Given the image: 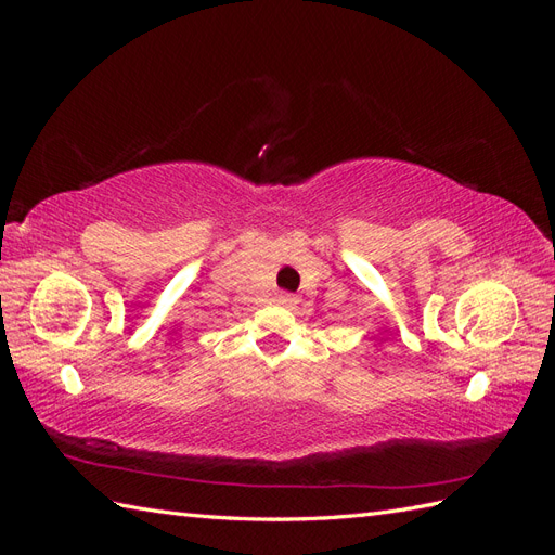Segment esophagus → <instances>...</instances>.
I'll list each match as a JSON object with an SVG mask.
<instances>
[{"label": "esophagus", "instance_id": "obj_1", "mask_svg": "<svg viewBox=\"0 0 555 555\" xmlns=\"http://www.w3.org/2000/svg\"><path fill=\"white\" fill-rule=\"evenodd\" d=\"M280 304H282V306H289V308H292V306L296 304V298H294L292 294H280Z\"/></svg>", "mask_w": 555, "mask_h": 555}]
</instances>
